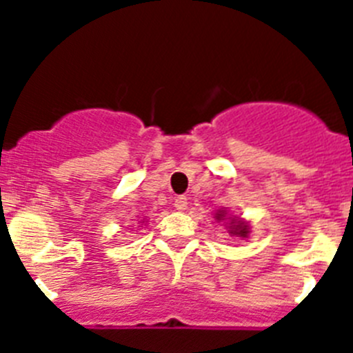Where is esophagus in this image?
<instances>
[{
	"mask_svg": "<svg viewBox=\"0 0 353 353\" xmlns=\"http://www.w3.org/2000/svg\"><path fill=\"white\" fill-rule=\"evenodd\" d=\"M174 208L176 210H185L187 208V198L185 196H179V198H174Z\"/></svg>",
	"mask_w": 353,
	"mask_h": 353,
	"instance_id": "34e87169",
	"label": "esophagus"
}]
</instances>
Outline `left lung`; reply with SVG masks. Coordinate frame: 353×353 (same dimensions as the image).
I'll return each mask as SVG.
<instances>
[{"label": "left lung", "instance_id": "obj_1", "mask_svg": "<svg viewBox=\"0 0 353 353\" xmlns=\"http://www.w3.org/2000/svg\"><path fill=\"white\" fill-rule=\"evenodd\" d=\"M224 217H226V212H224V210L215 212V219H217V221H223ZM228 219H230V223H228V224H230V233H232V235L242 236V239H248V233H249L248 223L235 219V217H228Z\"/></svg>", "mask_w": 353, "mask_h": 353}]
</instances>
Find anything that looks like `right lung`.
Listing matches in <instances>:
<instances>
[{
	"label": "right lung",
	"instance_id": "right-lung-1",
	"mask_svg": "<svg viewBox=\"0 0 353 353\" xmlns=\"http://www.w3.org/2000/svg\"><path fill=\"white\" fill-rule=\"evenodd\" d=\"M141 223H143V221H141Z\"/></svg>",
	"mask_w": 353,
	"mask_h": 353
}]
</instances>
